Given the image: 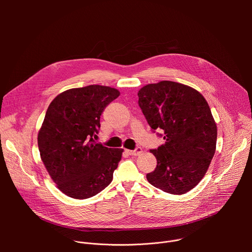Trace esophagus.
Listing matches in <instances>:
<instances>
[{"label": "esophagus", "instance_id": "esophagus-1", "mask_svg": "<svg viewBox=\"0 0 252 252\" xmlns=\"http://www.w3.org/2000/svg\"><path fill=\"white\" fill-rule=\"evenodd\" d=\"M141 152H142L141 148H136V149L133 150V151H126V153H127L129 156H135V157L138 156V155H140Z\"/></svg>", "mask_w": 252, "mask_h": 252}]
</instances>
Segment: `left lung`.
Listing matches in <instances>:
<instances>
[{"label": "left lung", "mask_w": 252, "mask_h": 252, "mask_svg": "<svg viewBox=\"0 0 252 252\" xmlns=\"http://www.w3.org/2000/svg\"><path fill=\"white\" fill-rule=\"evenodd\" d=\"M138 105L153 131L165 142L151 153L158 164L147 179L155 188L184 194L205 175L217 148L218 128L209 105L196 90L170 81L150 84L138 93Z\"/></svg>", "instance_id": "8db88e82"}]
</instances>
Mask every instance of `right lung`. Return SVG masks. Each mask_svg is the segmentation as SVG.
Wrapping results in <instances>:
<instances>
[{
    "label": "right lung",
    "mask_w": 252,
    "mask_h": 252,
    "mask_svg": "<svg viewBox=\"0 0 252 252\" xmlns=\"http://www.w3.org/2000/svg\"><path fill=\"white\" fill-rule=\"evenodd\" d=\"M120 95L114 88L91 85L70 89L50 103L38 134L41 158L58 189L86 199L104 189L122 159V149L95 143L100 116Z\"/></svg>",
    "instance_id": "add662e5"
}]
</instances>
